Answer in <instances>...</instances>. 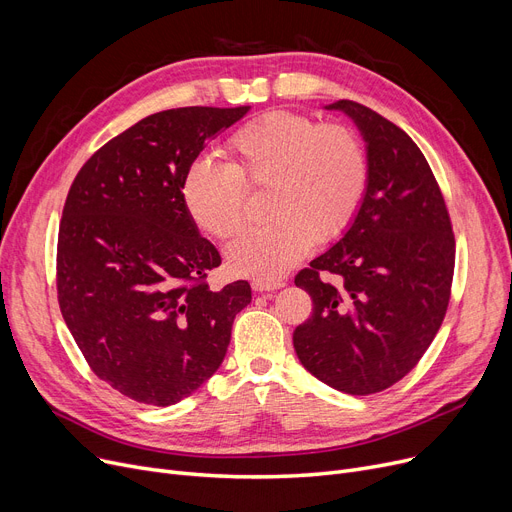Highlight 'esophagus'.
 <instances>
[{
	"instance_id": "1",
	"label": "esophagus",
	"mask_w": 512,
	"mask_h": 512,
	"mask_svg": "<svg viewBox=\"0 0 512 512\" xmlns=\"http://www.w3.org/2000/svg\"><path fill=\"white\" fill-rule=\"evenodd\" d=\"M282 286H284L282 280H255L253 282L255 292H272V290H278Z\"/></svg>"
}]
</instances>
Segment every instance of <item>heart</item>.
Here are the masks:
<instances>
[{"label":"heart","mask_w":512,"mask_h":512,"mask_svg":"<svg viewBox=\"0 0 512 512\" xmlns=\"http://www.w3.org/2000/svg\"><path fill=\"white\" fill-rule=\"evenodd\" d=\"M226 151L230 164L191 161L180 197L203 232L228 240L245 224V186H270L265 213L272 222L245 232L226 251L238 276H284L313 240L332 242L351 226L367 193V155L357 132L344 124L270 112L236 130Z\"/></svg>","instance_id":"obj_1"}]
</instances>
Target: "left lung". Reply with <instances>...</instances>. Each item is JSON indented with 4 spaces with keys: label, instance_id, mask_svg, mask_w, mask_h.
<instances>
[{
    "label": "left lung",
    "instance_id": "obj_1",
    "mask_svg": "<svg viewBox=\"0 0 512 512\" xmlns=\"http://www.w3.org/2000/svg\"><path fill=\"white\" fill-rule=\"evenodd\" d=\"M326 110L361 132L369 182L342 238L294 278L313 315L292 344L319 382L365 396L405 378L436 338L450 299L454 236L432 168L405 130L348 99Z\"/></svg>",
    "mask_w": 512,
    "mask_h": 512
}]
</instances>
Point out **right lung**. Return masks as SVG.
I'll use <instances>...</instances> for the list:
<instances>
[{"label": "right lung", "mask_w": 512, "mask_h": 512, "mask_svg": "<svg viewBox=\"0 0 512 512\" xmlns=\"http://www.w3.org/2000/svg\"><path fill=\"white\" fill-rule=\"evenodd\" d=\"M242 107L143 118L76 174L58 236V301L97 378L153 407L176 405L220 369L245 280L209 290L220 253L188 215L184 170Z\"/></svg>", "instance_id": "1"}]
</instances>
